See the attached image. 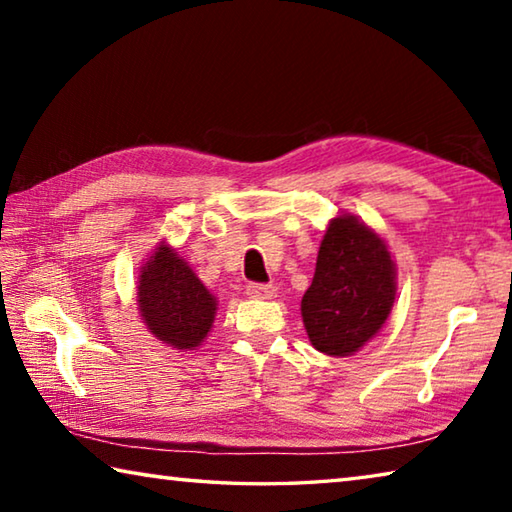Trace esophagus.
Instances as JSON below:
<instances>
[{"label": "esophagus", "mask_w": 512, "mask_h": 512, "mask_svg": "<svg viewBox=\"0 0 512 512\" xmlns=\"http://www.w3.org/2000/svg\"><path fill=\"white\" fill-rule=\"evenodd\" d=\"M246 293L253 298H273L275 296V287L273 284H257V282H250L246 287Z\"/></svg>", "instance_id": "obj_1"}]
</instances>
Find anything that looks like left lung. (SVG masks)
Wrapping results in <instances>:
<instances>
[{"label":"left lung","mask_w":512,"mask_h":512,"mask_svg":"<svg viewBox=\"0 0 512 512\" xmlns=\"http://www.w3.org/2000/svg\"><path fill=\"white\" fill-rule=\"evenodd\" d=\"M393 300L395 264L384 241L354 216L332 219L300 305L311 345L348 357L379 332Z\"/></svg>","instance_id":"1"}]
</instances>
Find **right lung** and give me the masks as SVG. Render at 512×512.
Masks as SVG:
<instances>
[{"mask_svg":"<svg viewBox=\"0 0 512 512\" xmlns=\"http://www.w3.org/2000/svg\"><path fill=\"white\" fill-rule=\"evenodd\" d=\"M137 302L144 323L160 341L192 350L210 332L216 300L171 248L160 246L144 264Z\"/></svg>","mask_w":512,"mask_h":512,"instance_id":"add662e5","label":"right lung"}]
</instances>
